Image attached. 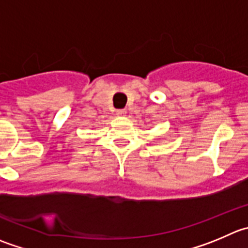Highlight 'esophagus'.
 Here are the masks:
<instances>
[{"mask_svg":"<svg viewBox=\"0 0 248 248\" xmlns=\"http://www.w3.org/2000/svg\"><path fill=\"white\" fill-rule=\"evenodd\" d=\"M117 114L118 115H125L126 114V110L125 109H118L117 110Z\"/></svg>","mask_w":248,"mask_h":248,"instance_id":"34e87169","label":"esophagus"}]
</instances>
